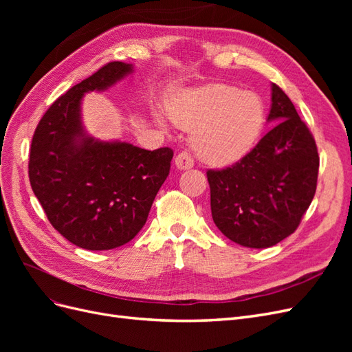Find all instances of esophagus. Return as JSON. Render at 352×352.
I'll list each match as a JSON object with an SVG mask.
<instances>
[{
    "label": "esophagus",
    "mask_w": 352,
    "mask_h": 352,
    "mask_svg": "<svg viewBox=\"0 0 352 352\" xmlns=\"http://www.w3.org/2000/svg\"><path fill=\"white\" fill-rule=\"evenodd\" d=\"M175 164L179 170H186V168L194 167V158L190 157V154L188 151H182L176 155Z\"/></svg>",
    "instance_id": "esophagus-1"
}]
</instances>
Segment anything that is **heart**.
Listing matches in <instances>:
<instances>
[{"label": "heart", "instance_id": "1", "mask_svg": "<svg viewBox=\"0 0 352 352\" xmlns=\"http://www.w3.org/2000/svg\"><path fill=\"white\" fill-rule=\"evenodd\" d=\"M168 113L175 124L194 132L192 145L198 157L212 166L238 162L257 142L265 122L258 95L229 85L186 91L170 105Z\"/></svg>", "mask_w": 352, "mask_h": 352}]
</instances>
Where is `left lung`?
<instances>
[{
  "instance_id": "8db88e82",
  "label": "left lung",
  "mask_w": 352,
  "mask_h": 352,
  "mask_svg": "<svg viewBox=\"0 0 352 352\" xmlns=\"http://www.w3.org/2000/svg\"><path fill=\"white\" fill-rule=\"evenodd\" d=\"M267 122L276 124L238 163L207 172L212 220L248 248H269L294 233L317 186L316 141L276 83Z\"/></svg>"
}]
</instances>
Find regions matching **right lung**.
<instances>
[{
	"label": "right lung",
	"instance_id": "1",
	"mask_svg": "<svg viewBox=\"0 0 352 352\" xmlns=\"http://www.w3.org/2000/svg\"><path fill=\"white\" fill-rule=\"evenodd\" d=\"M132 72V65L113 61L74 85L52 102L32 138V190L54 229L83 250H113L132 241L170 172V148L148 151L100 141L83 127V95L109 89Z\"/></svg>",
	"mask_w": 352,
	"mask_h": 352
}]
</instances>
